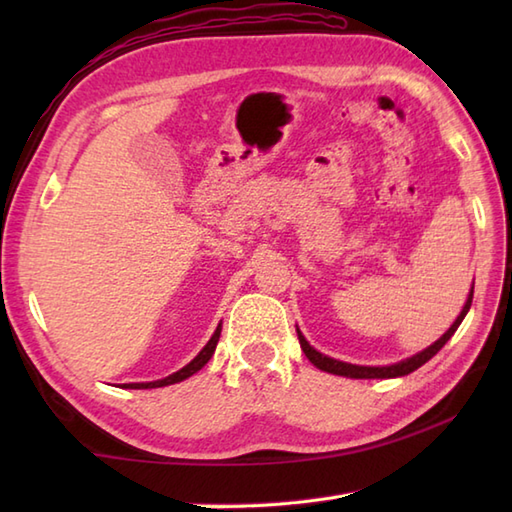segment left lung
Segmentation results:
<instances>
[{
    "label": "left lung",
    "mask_w": 512,
    "mask_h": 512,
    "mask_svg": "<svg viewBox=\"0 0 512 512\" xmlns=\"http://www.w3.org/2000/svg\"><path fill=\"white\" fill-rule=\"evenodd\" d=\"M471 301H473V290L469 292V299H466L464 308H462V312H460V317L455 319L451 328H449L447 332H444L436 343L429 345L427 350L413 354L411 358H405V361L394 363V365H385V367H367V365H352V363L336 361V358H330V356H325V354L314 350V347L306 341V336L301 334L299 328H297V336H299V343H301L303 354L308 356V361H310L314 367L323 369V372L336 374V376H345V378H398V376H407V374H411V372H416L418 367H422L424 363L429 361V358H433V356H436V354L442 350L444 343H447V341L451 339V336L455 334V330L460 328L462 319L466 317V312H469V308H471Z\"/></svg>",
    "instance_id": "left-lung-1"
}]
</instances>
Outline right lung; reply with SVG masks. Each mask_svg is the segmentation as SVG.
Returning a JSON list of instances; mask_svg holds the SVG:
<instances>
[{
  "mask_svg": "<svg viewBox=\"0 0 512 512\" xmlns=\"http://www.w3.org/2000/svg\"><path fill=\"white\" fill-rule=\"evenodd\" d=\"M220 332H222V323L217 325V330L213 332L209 343H206V345L202 347V352H200L198 356H195L189 365H184L182 369H178L176 374H171V376L162 378V380H154V383H129V385H123V387H129V389H154V387H165V385L180 383V380L193 376L195 372H200V369H202L206 363H209V358H211L213 352H215V345H217V341H220Z\"/></svg>",
  "mask_w": 512,
  "mask_h": 512,
  "instance_id": "right-lung-1",
  "label": "right lung"
}]
</instances>
